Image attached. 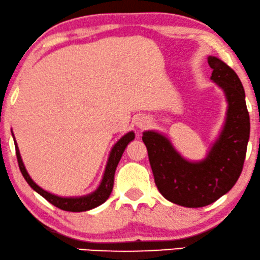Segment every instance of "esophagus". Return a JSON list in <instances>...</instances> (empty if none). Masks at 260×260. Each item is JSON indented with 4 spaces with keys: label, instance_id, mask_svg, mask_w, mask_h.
<instances>
[{
    "label": "esophagus",
    "instance_id": "34e87169",
    "mask_svg": "<svg viewBox=\"0 0 260 260\" xmlns=\"http://www.w3.org/2000/svg\"><path fill=\"white\" fill-rule=\"evenodd\" d=\"M148 125V121L146 119H139L137 120V126L140 127V128H145L146 126Z\"/></svg>",
    "mask_w": 260,
    "mask_h": 260
}]
</instances>
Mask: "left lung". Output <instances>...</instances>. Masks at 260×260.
Segmentation results:
<instances>
[{
  "label": "left lung",
  "instance_id": "1",
  "mask_svg": "<svg viewBox=\"0 0 260 260\" xmlns=\"http://www.w3.org/2000/svg\"><path fill=\"white\" fill-rule=\"evenodd\" d=\"M207 61L213 69L211 79L224 89L229 102L224 129L207 158L189 162L164 135L152 131L142 135L159 192L185 207L206 206L235 186L243 171L250 138V115L238 75L220 58L208 56Z\"/></svg>",
  "mask_w": 260,
  "mask_h": 260
}]
</instances>
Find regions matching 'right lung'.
I'll return each mask as SVG.
<instances>
[{"mask_svg": "<svg viewBox=\"0 0 260 260\" xmlns=\"http://www.w3.org/2000/svg\"><path fill=\"white\" fill-rule=\"evenodd\" d=\"M134 137L135 135L133 132H129V133L123 135V137L116 142L115 146L112 149L111 155H109L101 185L99 186V188L95 192H93L92 194L86 196V197H80V198H61V197L54 196L52 193L47 192L41 187H39V186L31 180V178L29 177L27 171H25L23 162H22L20 152H19V147H17L16 141H15L17 162H19L21 173L25 179V181L29 184V186H30L34 191L38 192L39 194H41L46 200H48L50 204H53L54 206H56L57 208H61V210L63 211H69V212L88 211L99 206V205L104 204L106 200L109 198V196H111L112 189H113V185H114V173H115L116 166H118L120 159H121L122 153L125 151L126 146L129 144V141L133 140Z\"/></svg>", "mask_w": 260, "mask_h": 260, "instance_id": "1", "label": "right lung"}]
</instances>
